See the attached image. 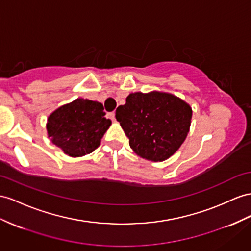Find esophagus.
Returning <instances> with one entry per match:
<instances>
[{
  "instance_id": "1",
  "label": "esophagus",
  "mask_w": 251,
  "mask_h": 251,
  "mask_svg": "<svg viewBox=\"0 0 251 251\" xmlns=\"http://www.w3.org/2000/svg\"><path fill=\"white\" fill-rule=\"evenodd\" d=\"M108 115H109V118H110L112 121H115V113H114V112L108 113Z\"/></svg>"
}]
</instances>
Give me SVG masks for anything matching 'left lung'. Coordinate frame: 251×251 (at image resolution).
Instances as JSON below:
<instances>
[{
    "label": "left lung",
    "instance_id": "left-lung-1",
    "mask_svg": "<svg viewBox=\"0 0 251 251\" xmlns=\"http://www.w3.org/2000/svg\"><path fill=\"white\" fill-rule=\"evenodd\" d=\"M192 108L168 92H134L115 111L132 151L153 162L169 159L190 131Z\"/></svg>",
    "mask_w": 251,
    "mask_h": 251
}]
</instances>
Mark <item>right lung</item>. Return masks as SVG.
I'll list each match as a JSON object with an SVG mask.
<instances>
[{
    "instance_id": "add662e5",
    "label": "right lung",
    "mask_w": 251,
    "mask_h": 251,
    "mask_svg": "<svg viewBox=\"0 0 251 251\" xmlns=\"http://www.w3.org/2000/svg\"><path fill=\"white\" fill-rule=\"evenodd\" d=\"M105 114L101 102L76 99L49 115L48 136L66 155L82 157L98 149L110 127L111 121Z\"/></svg>"
}]
</instances>
